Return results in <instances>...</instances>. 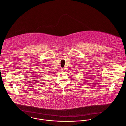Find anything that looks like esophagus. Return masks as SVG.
<instances>
[{"label": "esophagus", "instance_id": "1", "mask_svg": "<svg viewBox=\"0 0 126 126\" xmlns=\"http://www.w3.org/2000/svg\"><path fill=\"white\" fill-rule=\"evenodd\" d=\"M62 71H65V68H63L62 69Z\"/></svg>", "mask_w": 126, "mask_h": 126}]
</instances>
